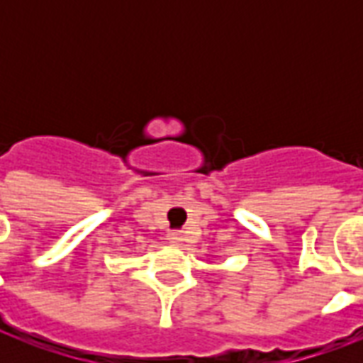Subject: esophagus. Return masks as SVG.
Listing matches in <instances>:
<instances>
[{"instance_id": "obj_1", "label": "esophagus", "mask_w": 363, "mask_h": 363, "mask_svg": "<svg viewBox=\"0 0 363 363\" xmlns=\"http://www.w3.org/2000/svg\"><path fill=\"white\" fill-rule=\"evenodd\" d=\"M182 241H184V237H182V233H179V231L169 233V243L173 245V247H181Z\"/></svg>"}]
</instances>
